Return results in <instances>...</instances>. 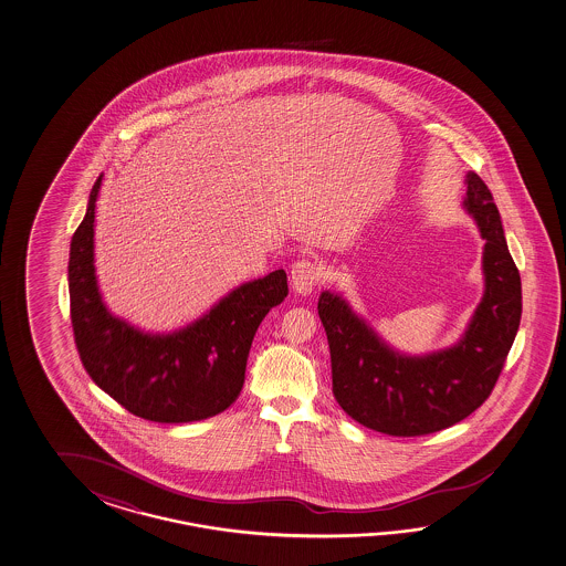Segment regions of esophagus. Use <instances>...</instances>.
Masks as SVG:
<instances>
[{
  "label": "esophagus",
  "instance_id": "obj_1",
  "mask_svg": "<svg viewBox=\"0 0 566 566\" xmlns=\"http://www.w3.org/2000/svg\"><path fill=\"white\" fill-rule=\"evenodd\" d=\"M290 280H292V289L296 290L298 294H310L321 282V268L316 266V262H312L308 258H302L292 264Z\"/></svg>",
  "mask_w": 566,
  "mask_h": 566
}]
</instances>
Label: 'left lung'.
Listing matches in <instances>:
<instances>
[{"mask_svg": "<svg viewBox=\"0 0 566 566\" xmlns=\"http://www.w3.org/2000/svg\"><path fill=\"white\" fill-rule=\"evenodd\" d=\"M467 184L464 206L486 240V290L457 346L422 358L400 356L340 296L322 292L318 300L334 398L348 417L376 432L424 437L464 420L491 396L511 353L523 314L521 274L489 186L474 171Z\"/></svg>", "mask_w": 566, "mask_h": 566, "instance_id": "left-lung-1", "label": "left lung"}]
</instances>
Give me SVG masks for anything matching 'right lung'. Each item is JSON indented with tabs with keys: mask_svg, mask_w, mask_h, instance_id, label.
Segmentation results:
<instances>
[{
	"mask_svg": "<svg viewBox=\"0 0 566 566\" xmlns=\"http://www.w3.org/2000/svg\"><path fill=\"white\" fill-rule=\"evenodd\" d=\"M97 178L86 218L70 248V316L80 360L90 378L134 417L151 422H193L216 417L244 386L245 360L260 322L289 296L284 270L228 294L186 331L149 336L114 318L94 274Z\"/></svg>",
	"mask_w": 566,
	"mask_h": 566,
	"instance_id": "1",
	"label": "right lung"
}]
</instances>
